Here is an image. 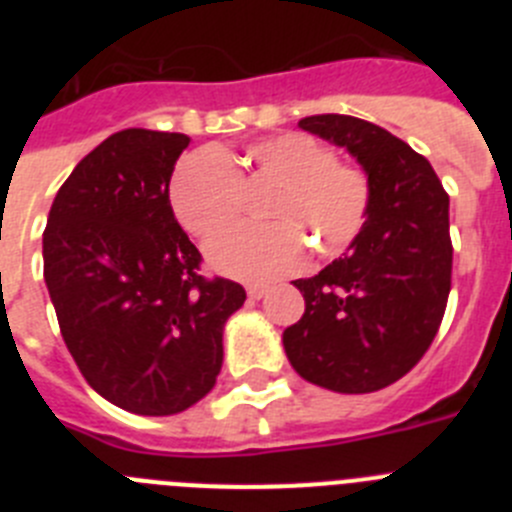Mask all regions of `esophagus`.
I'll return each mask as SVG.
<instances>
[{
    "mask_svg": "<svg viewBox=\"0 0 512 512\" xmlns=\"http://www.w3.org/2000/svg\"><path fill=\"white\" fill-rule=\"evenodd\" d=\"M269 292V284H248V297L251 300H261Z\"/></svg>",
    "mask_w": 512,
    "mask_h": 512,
    "instance_id": "1",
    "label": "esophagus"
}]
</instances>
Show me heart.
<instances>
[{
  "label": "heart",
  "instance_id": "obj_1",
  "mask_svg": "<svg viewBox=\"0 0 512 512\" xmlns=\"http://www.w3.org/2000/svg\"><path fill=\"white\" fill-rule=\"evenodd\" d=\"M256 183L272 187L260 211L270 225L226 236L207 251L217 271L248 282L300 269L302 245L318 259H336L359 238L372 210L369 174L305 133L271 135L233 156L192 153L174 171L171 207L182 228L207 243L237 222L240 187Z\"/></svg>",
  "mask_w": 512,
  "mask_h": 512
}]
</instances>
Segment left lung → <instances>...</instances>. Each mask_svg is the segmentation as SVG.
I'll return each instance as SVG.
<instances>
[{"label":"left lung","mask_w":512,"mask_h":512,"mask_svg":"<svg viewBox=\"0 0 512 512\" xmlns=\"http://www.w3.org/2000/svg\"><path fill=\"white\" fill-rule=\"evenodd\" d=\"M300 128L359 158L372 210L348 253L295 282L305 315L284 330V351L318 387L377 392L405 377L441 328L454 264L449 194L428 158L374 122L312 115Z\"/></svg>","instance_id":"left-lung-1"}]
</instances>
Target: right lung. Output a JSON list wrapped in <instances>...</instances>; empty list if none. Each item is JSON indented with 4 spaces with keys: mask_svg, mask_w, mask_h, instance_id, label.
<instances>
[{
    "mask_svg": "<svg viewBox=\"0 0 512 512\" xmlns=\"http://www.w3.org/2000/svg\"><path fill=\"white\" fill-rule=\"evenodd\" d=\"M182 133L130 128L79 161L43 230V277L79 372L135 415H174L215 387L223 325L246 300L202 274L169 202Z\"/></svg>",
    "mask_w": 512,
    "mask_h": 512,
    "instance_id": "right-lung-1",
    "label": "right lung"
}]
</instances>
